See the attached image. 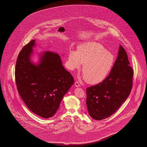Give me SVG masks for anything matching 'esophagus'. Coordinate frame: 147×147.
I'll list each match as a JSON object with an SVG mask.
<instances>
[{
  "instance_id": "1",
  "label": "esophagus",
  "mask_w": 147,
  "mask_h": 147,
  "mask_svg": "<svg viewBox=\"0 0 147 147\" xmlns=\"http://www.w3.org/2000/svg\"><path fill=\"white\" fill-rule=\"evenodd\" d=\"M75 86L76 87H79V86H80V84H79L78 82H75Z\"/></svg>"
}]
</instances>
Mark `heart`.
Returning a JSON list of instances; mask_svg holds the SVG:
<instances>
[{
	"label": "heart",
	"mask_w": 147,
	"mask_h": 147,
	"mask_svg": "<svg viewBox=\"0 0 147 147\" xmlns=\"http://www.w3.org/2000/svg\"><path fill=\"white\" fill-rule=\"evenodd\" d=\"M115 58L101 44L89 42L81 45L78 51L71 50L67 59L69 69H79L83 64L82 79L97 84L106 78L114 66Z\"/></svg>",
	"instance_id": "heart-1"
}]
</instances>
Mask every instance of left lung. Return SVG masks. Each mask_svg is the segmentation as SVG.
I'll return each instance as SVG.
<instances>
[{"instance_id":"8db88e82","label":"left lung","mask_w":147,"mask_h":147,"mask_svg":"<svg viewBox=\"0 0 147 147\" xmlns=\"http://www.w3.org/2000/svg\"><path fill=\"white\" fill-rule=\"evenodd\" d=\"M129 65L125 50L120 45L118 56L109 75L102 82L86 89V106L94 119L109 117L129 97L133 76Z\"/></svg>"}]
</instances>
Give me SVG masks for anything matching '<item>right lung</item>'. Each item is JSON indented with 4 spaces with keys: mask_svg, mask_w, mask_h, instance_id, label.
Listing matches in <instances>:
<instances>
[{
    "mask_svg": "<svg viewBox=\"0 0 147 147\" xmlns=\"http://www.w3.org/2000/svg\"><path fill=\"white\" fill-rule=\"evenodd\" d=\"M35 41L31 40L18 54L15 81L18 93L29 109L41 117L50 118L74 81L56 53L45 51L40 55L38 64L33 63L31 57Z\"/></svg>",
    "mask_w": 147,
    "mask_h": 147,
    "instance_id": "1",
    "label": "right lung"
}]
</instances>
